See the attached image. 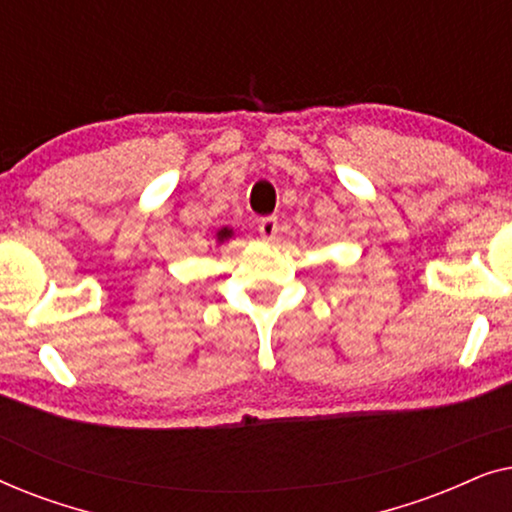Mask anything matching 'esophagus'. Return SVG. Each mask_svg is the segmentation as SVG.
<instances>
[{
    "label": "esophagus",
    "instance_id": "obj_1",
    "mask_svg": "<svg viewBox=\"0 0 512 512\" xmlns=\"http://www.w3.org/2000/svg\"><path fill=\"white\" fill-rule=\"evenodd\" d=\"M277 230H279L277 216H265V219L258 221V233H261L263 240H275Z\"/></svg>",
    "mask_w": 512,
    "mask_h": 512
}]
</instances>
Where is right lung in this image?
<instances>
[{"mask_svg": "<svg viewBox=\"0 0 512 512\" xmlns=\"http://www.w3.org/2000/svg\"><path fill=\"white\" fill-rule=\"evenodd\" d=\"M230 233H233V230H228V228H223L221 230V233H219V240L223 242V240H226V237H230Z\"/></svg>", "mask_w": 512, "mask_h": 512, "instance_id": "obj_1", "label": "right lung"}]
</instances>
